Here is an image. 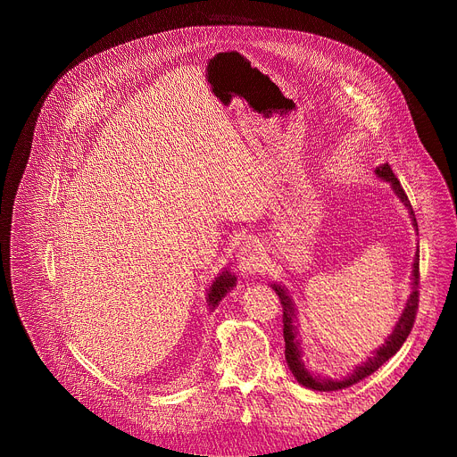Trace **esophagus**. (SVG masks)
<instances>
[{"mask_svg":"<svg viewBox=\"0 0 457 457\" xmlns=\"http://www.w3.org/2000/svg\"><path fill=\"white\" fill-rule=\"evenodd\" d=\"M237 265L243 274L252 276L262 267V253L255 243H246L237 253Z\"/></svg>","mask_w":457,"mask_h":457,"instance_id":"esophagus-1","label":"esophagus"}]
</instances>
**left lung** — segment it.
Returning a JSON list of instances; mask_svg holds the SVG:
<instances>
[{
    "mask_svg": "<svg viewBox=\"0 0 457 457\" xmlns=\"http://www.w3.org/2000/svg\"><path fill=\"white\" fill-rule=\"evenodd\" d=\"M376 176L379 179H386L393 185V190L396 192V196L402 200V204L407 207V211H410L411 214V220H413V226L419 233V228H417V219H415V212H413V207L410 204V200H407V195L403 192L398 178L393 174L391 166L386 162L376 168ZM419 250L415 253V259H413V287H411V295L410 298H407V303L402 311V315L393 329V333L387 337L386 345H381L374 353L372 357H369V361L355 367V370L346 376V378H341V379H329V378H320V376H315L311 374L305 365L302 363V348H300V343L296 339V326H295V319H296V309H295V302L293 298L289 296V293H287L285 287L281 285H270L272 289L276 291V295L279 296L281 300V305H283V339H285V359H287V365H289L291 372L295 374V378L298 379V383H302L303 387L307 389H315V391H339V389H346L350 386H353V383H357L359 379H363L367 376H370L372 372H376L383 363L389 361V359L402 348L403 341L407 339V335L411 333V328L415 324V317H417V309H419Z\"/></svg>",
    "mask_w": 457,
    "mask_h": 457,
    "instance_id": "8db88e82",
    "label": "left lung"
}]
</instances>
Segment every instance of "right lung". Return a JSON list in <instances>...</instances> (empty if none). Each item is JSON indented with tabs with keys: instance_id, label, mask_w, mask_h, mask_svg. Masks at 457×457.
Masks as SVG:
<instances>
[{
	"instance_id": "right-lung-1",
	"label": "right lung",
	"mask_w": 457,
	"mask_h": 457,
	"mask_svg": "<svg viewBox=\"0 0 457 457\" xmlns=\"http://www.w3.org/2000/svg\"><path fill=\"white\" fill-rule=\"evenodd\" d=\"M235 281H237V278L231 276L228 270L222 272L219 278H214L212 285L209 287V295H207V302H209L211 309H214L216 305H219V302L233 289Z\"/></svg>"
}]
</instances>
